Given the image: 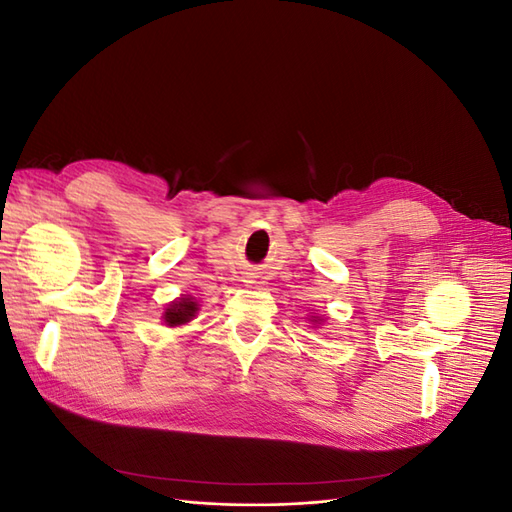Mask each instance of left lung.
<instances>
[{"label": "left lung", "instance_id": "obj_1", "mask_svg": "<svg viewBox=\"0 0 512 512\" xmlns=\"http://www.w3.org/2000/svg\"><path fill=\"white\" fill-rule=\"evenodd\" d=\"M312 322H316V324H318V322H320V318H316V316H312Z\"/></svg>", "mask_w": 512, "mask_h": 512}]
</instances>
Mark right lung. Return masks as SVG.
<instances>
[{"label": "right lung", "mask_w": 512, "mask_h": 512, "mask_svg": "<svg viewBox=\"0 0 512 512\" xmlns=\"http://www.w3.org/2000/svg\"><path fill=\"white\" fill-rule=\"evenodd\" d=\"M198 312V303L192 297H181L170 303L164 312L166 327H181V324H188Z\"/></svg>", "instance_id": "1"}]
</instances>
